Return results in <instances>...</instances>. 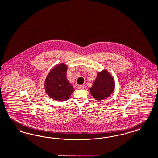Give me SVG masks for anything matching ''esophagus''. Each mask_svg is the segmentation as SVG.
I'll use <instances>...</instances> for the list:
<instances>
[{"label": "esophagus", "instance_id": "obj_1", "mask_svg": "<svg viewBox=\"0 0 158 158\" xmlns=\"http://www.w3.org/2000/svg\"><path fill=\"white\" fill-rule=\"evenodd\" d=\"M77 87L79 89H86V86L84 85H78Z\"/></svg>", "mask_w": 158, "mask_h": 158}]
</instances>
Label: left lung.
<instances>
[{"label":"left lung","mask_w":158,"mask_h":158,"mask_svg":"<svg viewBox=\"0 0 158 158\" xmlns=\"http://www.w3.org/2000/svg\"><path fill=\"white\" fill-rule=\"evenodd\" d=\"M115 88V82L113 76L107 70L99 72L90 88V93L96 100H103L111 96Z\"/></svg>","instance_id":"obj_1"}]
</instances>
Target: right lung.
I'll use <instances>...</instances> for the list:
<instances>
[{
    "instance_id": "obj_1",
    "label": "right lung",
    "mask_w": 158,
    "mask_h": 158,
    "mask_svg": "<svg viewBox=\"0 0 158 158\" xmlns=\"http://www.w3.org/2000/svg\"><path fill=\"white\" fill-rule=\"evenodd\" d=\"M66 71L67 66L60 64L52 68L45 79V92L55 100L66 101L75 90L66 78Z\"/></svg>"
}]
</instances>
